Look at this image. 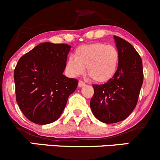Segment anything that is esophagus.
Returning <instances> with one entry per match:
<instances>
[{"instance_id":"1","label":"esophagus","mask_w":160,"mask_h":160,"mask_svg":"<svg viewBox=\"0 0 160 160\" xmlns=\"http://www.w3.org/2000/svg\"><path fill=\"white\" fill-rule=\"evenodd\" d=\"M83 86H85V83L83 81H82V80H80L78 83V87L79 88H82Z\"/></svg>"}]
</instances>
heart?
Listing matches in <instances>:
<instances>
[{"mask_svg":"<svg viewBox=\"0 0 160 160\" xmlns=\"http://www.w3.org/2000/svg\"><path fill=\"white\" fill-rule=\"evenodd\" d=\"M119 64V52L115 46L102 42L79 46L66 62V70L70 77L83 74L85 68L92 80L107 83L114 77Z\"/></svg>","mask_w":160,"mask_h":160,"instance_id":"1","label":"heart"}]
</instances>
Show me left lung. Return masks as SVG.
Returning a JSON list of instances; mask_svg holds the SVG:
<instances>
[{
	"label": "left lung",
	"instance_id": "8db88e82",
	"mask_svg": "<svg viewBox=\"0 0 160 160\" xmlns=\"http://www.w3.org/2000/svg\"><path fill=\"white\" fill-rule=\"evenodd\" d=\"M119 64L114 77L104 84L93 85L94 94L90 106L93 115L105 124L122 122L130 115L138 102L143 83L142 61L135 48L114 35Z\"/></svg>",
	"mask_w": 160,
	"mask_h": 160
}]
</instances>
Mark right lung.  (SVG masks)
I'll return each instance as SVG.
<instances>
[{"label":"right lung","instance_id":"add662e5","mask_svg":"<svg viewBox=\"0 0 160 160\" xmlns=\"http://www.w3.org/2000/svg\"><path fill=\"white\" fill-rule=\"evenodd\" d=\"M67 44L43 42L19 59L14 72L16 101L25 117L38 125L57 120L78 80L63 74Z\"/></svg>","mask_w":160,"mask_h":160}]
</instances>
